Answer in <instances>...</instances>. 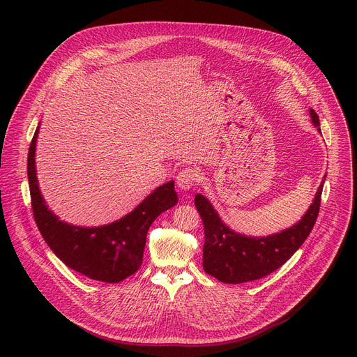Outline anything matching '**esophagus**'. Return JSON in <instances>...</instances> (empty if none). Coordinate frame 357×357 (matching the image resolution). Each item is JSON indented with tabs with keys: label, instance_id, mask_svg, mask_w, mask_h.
Returning <instances> with one entry per match:
<instances>
[{
	"label": "esophagus",
	"instance_id": "obj_1",
	"mask_svg": "<svg viewBox=\"0 0 357 357\" xmlns=\"http://www.w3.org/2000/svg\"><path fill=\"white\" fill-rule=\"evenodd\" d=\"M199 178V173L195 169H183L177 176V185L181 190H190Z\"/></svg>",
	"mask_w": 357,
	"mask_h": 357
}]
</instances>
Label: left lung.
Instances as JSON below:
<instances>
[{
  "instance_id": "left-lung-1",
  "label": "left lung",
  "mask_w": 357,
  "mask_h": 357,
  "mask_svg": "<svg viewBox=\"0 0 357 357\" xmlns=\"http://www.w3.org/2000/svg\"><path fill=\"white\" fill-rule=\"evenodd\" d=\"M310 115L321 132L319 118L312 108ZM325 177L303 218L296 225L268 236H248L232 231L212 204L202 194H197L194 201L205 234L204 271L222 282L239 284L261 278L281 267L300 249L315 225Z\"/></svg>"
}]
</instances>
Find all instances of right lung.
Here are the masks:
<instances>
[{
    "label": "right lung",
    "instance_id": "right-lung-1",
    "mask_svg": "<svg viewBox=\"0 0 357 357\" xmlns=\"http://www.w3.org/2000/svg\"><path fill=\"white\" fill-rule=\"evenodd\" d=\"M39 125L28 153V181L36 225L52 252L71 270L91 280L119 282L142 264L148 229L162 212L177 204L174 181L153 190L133 211L101 227L71 225L53 213L39 190L35 152Z\"/></svg>",
    "mask_w": 357,
    "mask_h": 357
}]
</instances>
